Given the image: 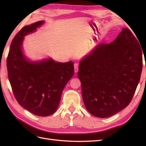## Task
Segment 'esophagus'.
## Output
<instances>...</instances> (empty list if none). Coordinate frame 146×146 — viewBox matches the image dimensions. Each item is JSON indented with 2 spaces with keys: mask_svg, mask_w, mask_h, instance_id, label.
Masks as SVG:
<instances>
[{
  "mask_svg": "<svg viewBox=\"0 0 146 146\" xmlns=\"http://www.w3.org/2000/svg\"><path fill=\"white\" fill-rule=\"evenodd\" d=\"M74 68H75V73H77L78 71V63H75L74 64Z\"/></svg>",
  "mask_w": 146,
  "mask_h": 146,
  "instance_id": "obj_1",
  "label": "esophagus"
}]
</instances>
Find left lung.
Listing matches in <instances>:
<instances>
[{
    "label": "left lung",
    "mask_w": 146,
    "mask_h": 146,
    "mask_svg": "<svg viewBox=\"0 0 146 146\" xmlns=\"http://www.w3.org/2000/svg\"><path fill=\"white\" fill-rule=\"evenodd\" d=\"M138 41L129 29L123 28L113 42L98 44L80 61L83 100L93 115L109 117L132 100L142 70Z\"/></svg>",
    "instance_id": "1"
}]
</instances>
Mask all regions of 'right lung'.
<instances>
[{"label":"right lung","instance_id":"right-lung-1","mask_svg":"<svg viewBox=\"0 0 146 146\" xmlns=\"http://www.w3.org/2000/svg\"><path fill=\"white\" fill-rule=\"evenodd\" d=\"M44 23L24 26L11 43L7 59L8 78L21 106L36 115L46 117L56 111L62 92L74 74L73 62L60 63L51 58L33 61L24 54V37Z\"/></svg>","mask_w":146,"mask_h":146}]
</instances>
